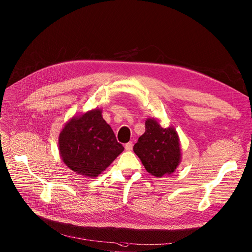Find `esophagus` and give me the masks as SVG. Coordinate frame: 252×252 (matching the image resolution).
Masks as SVG:
<instances>
[{
  "label": "esophagus",
  "mask_w": 252,
  "mask_h": 252,
  "mask_svg": "<svg viewBox=\"0 0 252 252\" xmlns=\"http://www.w3.org/2000/svg\"><path fill=\"white\" fill-rule=\"evenodd\" d=\"M132 149H133V143H132L131 141L125 144V150H126L127 152H130V151H132Z\"/></svg>",
  "instance_id": "1"
}]
</instances>
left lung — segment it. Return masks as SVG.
Instances as JSON below:
<instances>
[{"mask_svg": "<svg viewBox=\"0 0 252 252\" xmlns=\"http://www.w3.org/2000/svg\"><path fill=\"white\" fill-rule=\"evenodd\" d=\"M145 170L158 178L173 174L181 162L179 135L174 127L162 128L155 118H147L145 132L133 146Z\"/></svg>", "mask_w": 252, "mask_h": 252, "instance_id": "1", "label": "left lung"}]
</instances>
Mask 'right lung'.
<instances>
[{"instance_id":"1","label":"right lung","mask_w":252,"mask_h":252,"mask_svg":"<svg viewBox=\"0 0 252 252\" xmlns=\"http://www.w3.org/2000/svg\"><path fill=\"white\" fill-rule=\"evenodd\" d=\"M123 151L97 108L72 117L59 134V153L64 164L88 178L97 177Z\"/></svg>"}]
</instances>
